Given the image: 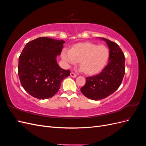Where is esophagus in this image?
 <instances>
[{"instance_id": "1", "label": "esophagus", "mask_w": 146, "mask_h": 146, "mask_svg": "<svg viewBox=\"0 0 146 146\" xmlns=\"http://www.w3.org/2000/svg\"><path fill=\"white\" fill-rule=\"evenodd\" d=\"M70 76H71L72 77H73V78H76V77H77V74H76L75 73H74V72H70Z\"/></svg>"}]
</instances>
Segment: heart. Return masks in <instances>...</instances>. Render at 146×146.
I'll use <instances>...</instances> for the list:
<instances>
[{
    "mask_svg": "<svg viewBox=\"0 0 146 146\" xmlns=\"http://www.w3.org/2000/svg\"><path fill=\"white\" fill-rule=\"evenodd\" d=\"M109 55L107 47L91 42L79 43L70 50L64 48L61 52V58L68 66L80 62V69L90 75L100 72L107 64Z\"/></svg>",
    "mask_w": 146,
    "mask_h": 146,
    "instance_id": "1",
    "label": "heart"
}]
</instances>
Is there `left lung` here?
Listing matches in <instances>:
<instances>
[{"label": "left lung", "instance_id": "1", "mask_svg": "<svg viewBox=\"0 0 146 146\" xmlns=\"http://www.w3.org/2000/svg\"><path fill=\"white\" fill-rule=\"evenodd\" d=\"M110 49L109 62L100 73L86 78L85 85L81 88L82 94L88 99L98 100L115 92L121 85L125 74L124 54L116 42L101 38Z\"/></svg>", "mask_w": 146, "mask_h": 146}]
</instances>
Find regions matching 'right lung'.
<instances>
[{
  "mask_svg": "<svg viewBox=\"0 0 146 146\" xmlns=\"http://www.w3.org/2000/svg\"><path fill=\"white\" fill-rule=\"evenodd\" d=\"M63 40L38 38L26 44L19 57L18 76L22 86L29 94L39 99L50 98L58 91L69 70L60 67Z\"/></svg>",
  "mask_w": 146,
  "mask_h": 146,
  "instance_id": "right-lung-1",
  "label": "right lung"
}]
</instances>
